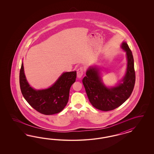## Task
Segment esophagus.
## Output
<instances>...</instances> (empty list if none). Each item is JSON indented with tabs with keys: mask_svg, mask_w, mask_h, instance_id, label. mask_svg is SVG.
<instances>
[{
	"mask_svg": "<svg viewBox=\"0 0 154 154\" xmlns=\"http://www.w3.org/2000/svg\"><path fill=\"white\" fill-rule=\"evenodd\" d=\"M84 68L83 67H80L78 69L77 72V77L78 78H81L82 76L84 74Z\"/></svg>",
	"mask_w": 154,
	"mask_h": 154,
	"instance_id": "34e87169",
	"label": "esophagus"
}]
</instances>
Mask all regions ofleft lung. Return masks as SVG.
I'll return each mask as SVG.
<instances>
[{
	"mask_svg": "<svg viewBox=\"0 0 154 154\" xmlns=\"http://www.w3.org/2000/svg\"><path fill=\"white\" fill-rule=\"evenodd\" d=\"M121 48L126 52V73L120 82L115 86L107 87L103 82L100 69L97 66H90L82 79L85 89L93 106L101 111H111L120 106L130 97L135 85L134 59L126 42L121 44Z\"/></svg>",
	"mask_w": 154,
	"mask_h": 154,
	"instance_id": "1",
	"label": "left lung"
}]
</instances>
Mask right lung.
<instances>
[{"mask_svg": "<svg viewBox=\"0 0 154 154\" xmlns=\"http://www.w3.org/2000/svg\"><path fill=\"white\" fill-rule=\"evenodd\" d=\"M76 71L64 72L51 87L35 90L26 80L23 62L20 71V85L23 98L38 112L50 115L61 112L69 99L70 87L75 81Z\"/></svg>", "mask_w": 154, "mask_h": 154, "instance_id": "add662e5", "label": "right lung"}]
</instances>
